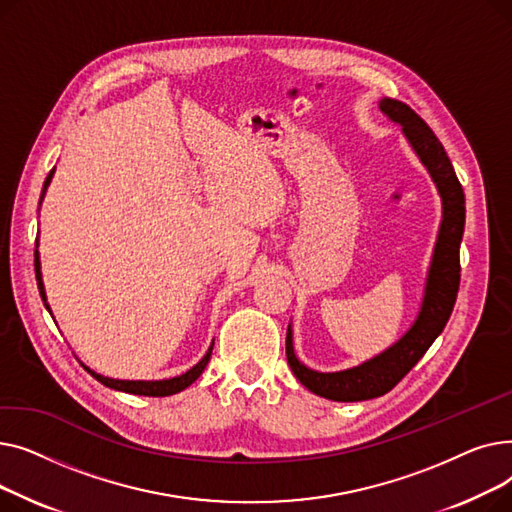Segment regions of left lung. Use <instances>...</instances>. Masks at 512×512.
Segmentation results:
<instances>
[{
    "mask_svg": "<svg viewBox=\"0 0 512 512\" xmlns=\"http://www.w3.org/2000/svg\"><path fill=\"white\" fill-rule=\"evenodd\" d=\"M380 110L392 122L402 126L407 141L419 155L421 164L436 182L442 197V224L429 265L425 294L421 301L415 324L398 342L378 357H373L357 367L321 373L305 367L292 346V330L286 332V359L297 375V380L317 396L338 402H357L378 398L390 392L405 375L417 365L429 346L442 334L446 321L456 303V292L461 284V240L465 230V193L454 174L450 159L423 118H419L407 103L384 97Z\"/></svg>",
    "mask_w": 512,
    "mask_h": 512,
    "instance_id": "left-lung-1",
    "label": "left lung"
}]
</instances>
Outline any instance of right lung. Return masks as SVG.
Instances as JSON below:
<instances>
[{
  "instance_id": "1",
  "label": "right lung",
  "mask_w": 512,
  "mask_h": 512,
  "mask_svg": "<svg viewBox=\"0 0 512 512\" xmlns=\"http://www.w3.org/2000/svg\"><path fill=\"white\" fill-rule=\"evenodd\" d=\"M51 178H53V170L47 174V178H45V184H43V191H41V201H43V197H45V191H47V186H49V182H51ZM41 201H39V205H41ZM35 274H37V286H39V292H41V299H43V303H45V307H47V311L51 313V309H49V305H47V297H45V286H43V278H41V261H39V251H35ZM211 351H213V344L209 346V351L205 353V357L195 365V367H191L188 369L186 373H182V375H178V378H170V380H157V382H134V380H112V378H103V375H99V373H95L93 369H89L87 365H83L93 378L97 380V382H101L103 386H107V388H114V390H120V392H128V394H139V396H170V394H176V392H180V390H184V388H188L191 386L199 375L203 373V369L207 367V363H209V359H211Z\"/></svg>"
}]
</instances>
